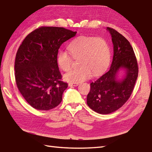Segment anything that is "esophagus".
<instances>
[{"mask_svg":"<svg viewBox=\"0 0 152 152\" xmlns=\"http://www.w3.org/2000/svg\"><path fill=\"white\" fill-rule=\"evenodd\" d=\"M79 85V83H69V86H70V87H72V86H75V87H76V86H77Z\"/></svg>","mask_w":152,"mask_h":152,"instance_id":"obj_1","label":"esophagus"}]
</instances>
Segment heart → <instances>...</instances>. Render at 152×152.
Masks as SVG:
<instances>
[{
  "instance_id": "b5f03b06",
  "label": "heart",
  "mask_w": 152,
  "mask_h": 152,
  "mask_svg": "<svg viewBox=\"0 0 152 152\" xmlns=\"http://www.w3.org/2000/svg\"><path fill=\"white\" fill-rule=\"evenodd\" d=\"M68 49L74 59H79L77 69L71 70L64 76L70 83H80L93 76L103 73L111 62V52L107 41L103 37L82 36L70 42ZM59 66L64 71L71 69L72 58L66 51H60L57 57Z\"/></svg>"
}]
</instances>
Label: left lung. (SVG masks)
Listing matches in <instances>:
<instances>
[{"instance_id":"left-lung-1","label":"left lung","mask_w":152,"mask_h":152,"mask_svg":"<svg viewBox=\"0 0 152 152\" xmlns=\"http://www.w3.org/2000/svg\"><path fill=\"white\" fill-rule=\"evenodd\" d=\"M113 43V58L107 72L91 83L87 104L100 114H109L128 101L138 77L139 67L133 49L127 39L112 28L107 27ZM121 68L126 70L124 79L118 81L115 75Z\"/></svg>"}]
</instances>
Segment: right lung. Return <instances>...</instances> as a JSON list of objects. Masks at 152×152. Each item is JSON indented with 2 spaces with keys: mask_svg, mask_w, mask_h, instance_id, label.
Segmentation results:
<instances>
[{
  "mask_svg": "<svg viewBox=\"0 0 152 152\" xmlns=\"http://www.w3.org/2000/svg\"><path fill=\"white\" fill-rule=\"evenodd\" d=\"M63 27L41 26L20 44L15 61L17 88L31 107L48 111L57 107L68 84L62 81L57 57L61 45L76 36Z\"/></svg>",
  "mask_w": 152,
  "mask_h": 152,
  "instance_id": "obj_1",
  "label": "right lung"
}]
</instances>
